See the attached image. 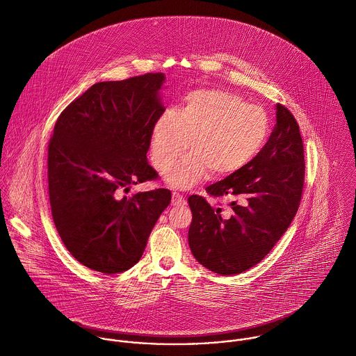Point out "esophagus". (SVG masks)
<instances>
[{
    "mask_svg": "<svg viewBox=\"0 0 356 356\" xmlns=\"http://www.w3.org/2000/svg\"><path fill=\"white\" fill-rule=\"evenodd\" d=\"M172 204H173L175 207H183V205L186 204V200H184V197H183L180 193L175 191V193L172 194Z\"/></svg>",
    "mask_w": 356,
    "mask_h": 356,
    "instance_id": "1",
    "label": "esophagus"
}]
</instances>
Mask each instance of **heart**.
Returning <instances> with one entry per match:
<instances>
[{"mask_svg": "<svg viewBox=\"0 0 356 356\" xmlns=\"http://www.w3.org/2000/svg\"><path fill=\"white\" fill-rule=\"evenodd\" d=\"M269 134L266 112L243 98L216 88L194 90L183 105L162 113L155 122L149 151L154 166L165 170L188 145L193 149L173 163L165 180L176 188H190L211 172L229 176L255 158Z\"/></svg>", "mask_w": 356, "mask_h": 356, "instance_id": "1", "label": "heart"}]
</instances>
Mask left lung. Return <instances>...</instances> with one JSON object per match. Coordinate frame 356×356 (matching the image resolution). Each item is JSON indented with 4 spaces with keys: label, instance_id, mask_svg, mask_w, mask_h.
<instances>
[{
    "label": "left lung",
    "instance_id": "1",
    "mask_svg": "<svg viewBox=\"0 0 356 356\" xmlns=\"http://www.w3.org/2000/svg\"><path fill=\"white\" fill-rule=\"evenodd\" d=\"M276 109L277 123L258 155L205 188L212 197L233 198L230 212L222 213L204 197H188L191 252L218 275H237L259 264L298 211L305 177L302 137L294 115L282 104Z\"/></svg>",
    "mask_w": 356,
    "mask_h": 356
}]
</instances>
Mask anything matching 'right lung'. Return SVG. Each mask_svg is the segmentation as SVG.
Instances as JSON below:
<instances>
[{
	"instance_id": "obj_1",
	"label": "right lung",
	"mask_w": 356,
	"mask_h": 356,
	"mask_svg": "<svg viewBox=\"0 0 356 356\" xmlns=\"http://www.w3.org/2000/svg\"><path fill=\"white\" fill-rule=\"evenodd\" d=\"M165 74L101 81L59 115L48 144V194L58 234L81 265L105 275L134 266L168 188L122 197L129 186L156 180L147 161L151 131L165 112Z\"/></svg>"
}]
</instances>
